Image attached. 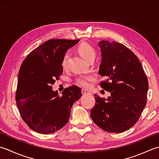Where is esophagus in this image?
<instances>
[{"label":"esophagus","instance_id":"34e87169","mask_svg":"<svg viewBox=\"0 0 159 159\" xmlns=\"http://www.w3.org/2000/svg\"><path fill=\"white\" fill-rule=\"evenodd\" d=\"M82 93L83 95H89V94H90H90H92L90 91H89V90H85V89H82Z\"/></svg>","mask_w":159,"mask_h":159}]
</instances>
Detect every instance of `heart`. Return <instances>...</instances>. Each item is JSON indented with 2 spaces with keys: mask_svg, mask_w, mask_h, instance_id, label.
Wrapping results in <instances>:
<instances>
[{
  "mask_svg": "<svg viewBox=\"0 0 159 159\" xmlns=\"http://www.w3.org/2000/svg\"><path fill=\"white\" fill-rule=\"evenodd\" d=\"M77 51H78L80 56H82L84 60L87 61H90L93 60L96 57V51L91 45L86 43H81L78 47H77ZM70 56V53L69 51L64 54L62 60H61V66L63 69H66L68 65V60ZM93 79V76L91 75H83L81 76L77 79V82L80 85L84 87H88L89 86V82Z\"/></svg>",
  "mask_w": 159,
  "mask_h": 159,
  "instance_id": "obj_1",
  "label": "heart"
}]
</instances>
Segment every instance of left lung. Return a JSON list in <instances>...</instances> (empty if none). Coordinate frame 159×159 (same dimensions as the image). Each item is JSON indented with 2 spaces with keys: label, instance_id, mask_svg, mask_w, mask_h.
I'll return each mask as SVG.
<instances>
[{
  "label": "left lung",
  "instance_id": "1",
  "mask_svg": "<svg viewBox=\"0 0 159 159\" xmlns=\"http://www.w3.org/2000/svg\"><path fill=\"white\" fill-rule=\"evenodd\" d=\"M98 44L102 57L99 73L106 78L99 85L111 96L105 99L95 94L90 116L103 130L120 133L140 117L147 103L148 80L138 57L125 45L106 40Z\"/></svg>",
  "mask_w": 159,
  "mask_h": 159
}]
</instances>
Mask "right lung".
<instances>
[{
  "mask_svg": "<svg viewBox=\"0 0 159 159\" xmlns=\"http://www.w3.org/2000/svg\"><path fill=\"white\" fill-rule=\"evenodd\" d=\"M80 40L50 39L31 51L19 70L16 102L21 117L34 131L48 134L63 128L69 120L73 103L82 97L75 85L66 88L62 95L52 85L63 73L61 60Z\"/></svg>",
  "mask_w": 159,
  "mask_h": 159,
  "instance_id": "obj_1",
  "label": "right lung"
}]
</instances>
